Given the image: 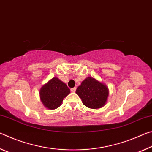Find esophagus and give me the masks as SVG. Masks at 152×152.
Wrapping results in <instances>:
<instances>
[{
  "label": "esophagus",
  "instance_id": "obj_1",
  "mask_svg": "<svg viewBox=\"0 0 152 152\" xmlns=\"http://www.w3.org/2000/svg\"><path fill=\"white\" fill-rule=\"evenodd\" d=\"M71 91H72V92H75V91H76V88H71Z\"/></svg>",
  "mask_w": 152,
  "mask_h": 152
}]
</instances>
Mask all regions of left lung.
Wrapping results in <instances>:
<instances>
[{
  "label": "left lung",
  "mask_w": 152,
  "mask_h": 152,
  "mask_svg": "<svg viewBox=\"0 0 152 152\" xmlns=\"http://www.w3.org/2000/svg\"><path fill=\"white\" fill-rule=\"evenodd\" d=\"M83 104L89 108L97 109L103 107L108 99L109 91L107 86L91 77L81 82L76 90Z\"/></svg>",
  "instance_id": "8db88e82"
}]
</instances>
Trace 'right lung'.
<instances>
[{
	"instance_id": "add662e5",
	"label": "right lung",
	"mask_w": 152,
	"mask_h": 152,
	"mask_svg": "<svg viewBox=\"0 0 152 152\" xmlns=\"http://www.w3.org/2000/svg\"><path fill=\"white\" fill-rule=\"evenodd\" d=\"M69 94L70 89L57 77L51 79L39 90L42 104L50 110L58 108L63 102V99Z\"/></svg>"
}]
</instances>
